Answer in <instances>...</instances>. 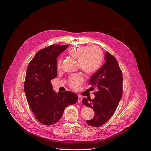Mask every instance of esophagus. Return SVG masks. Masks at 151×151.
<instances>
[{
	"label": "esophagus",
	"mask_w": 151,
	"mask_h": 151,
	"mask_svg": "<svg viewBox=\"0 0 151 151\" xmlns=\"http://www.w3.org/2000/svg\"><path fill=\"white\" fill-rule=\"evenodd\" d=\"M78 102L81 103L82 102V97L81 96H78Z\"/></svg>",
	"instance_id": "esophagus-1"
}]
</instances>
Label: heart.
<instances>
[{"instance_id": "obj_1", "label": "heart", "mask_w": 151, "mask_h": 151, "mask_svg": "<svg viewBox=\"0 0 151 151\" xmlns=\"http://www.w3.org/2000/svg\"><path fill=\"white\" fill-rule=\"evenodd\" d=\"M69 55L78 59L79 69L86 73H93L99 68L103 59L101 50L97 47H85L76 45L69 50ZM61 58H58L57 61V68L60 69ZM83 78L79 73L72 75L69 79V85L73 90H77L83 82Z\"/></svg>"}]
</instances>
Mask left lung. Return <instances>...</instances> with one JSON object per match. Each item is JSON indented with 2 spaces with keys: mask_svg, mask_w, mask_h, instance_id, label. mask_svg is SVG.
Masks as SVG:
<instances>
[{
  "mask_svg": "<svg viewBox=\"0 0 151 151\" xmlns=\"http://www.w3.org/2000/svg\"><path fill=\"white\" fill-rule=\"evenodd\" d=\"M104 59V65L91 76L88 83L97 88L95 98L82 100L83 104L94 111V118L86 121L93 127L101 126L112 117L123 92L122 73L117 60L107 51Z\"/></svg>",
  "mask_w": 151,
  "mask_h": 151,
  "instance_id": "8db88e82",
  "label": "left lung"
}]
</instances>
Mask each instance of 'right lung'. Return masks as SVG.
<instances>
[{"label":"right lung","instance_id":"add662e5","mask_svg":"<svg viewBox=\"0 0 151 151\" xmlns=\"http://www.w3.org/2000/svg\"><path fill=\"white\" fill-rule=\"evenodd\" d=\"M69 45H52L39 50L29 63L24 88L27 102L40 123L51 125L61 118L64 109L78 101L70 91L54 93L51 79L57 76V57Z\"/></svg>","mask_w":151,"mask_h":151}]
</instances>
